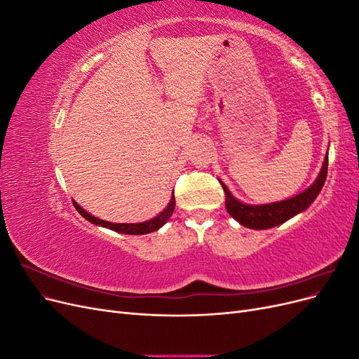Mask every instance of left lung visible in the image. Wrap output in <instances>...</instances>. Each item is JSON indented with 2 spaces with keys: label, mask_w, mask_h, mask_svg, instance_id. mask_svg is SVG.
<instances>
[{
  "label": "left lung",
  "mask_w": 359,
  "mask_h": 359,
  "mask_svg": "<svg viewBox=\"0 0 359 359\" xmlns=\"http://www.w3.org/2000/svg\"><path fill=\"white\" fill-rule=\"evenodd\" d=\"M327 173H328V156L323 160V166L320 169L319 177L307 190H304L302 193L297 194V196H293L290 199L265 203V205H247L240 202L232 196L229 189H227L220 181L226 194V210L238 223L245 227H250V229H257V231L269 229V227L285 223L289 219H292V217H295L304 210H307L313 203V201L318 198V194L320 193L325 180H327Z\"/></svg>",
  "instance_id": "1"
}]
</instances>
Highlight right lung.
<instances>
[{
	"instance_id": "1",
	"label": "right lung",
	"mask_w": 359,
	"mask_h": 359,
	"mask_svg": "<svg viewBox=\"0 0 359 359\" xmlns=\"http://www.w3.org/2000/svg\"><path fill=\"white\" fill-rule=\"evenodd\" d=\"M73 205H74L76 211H78V212L83 217V219L91 222L93 224L107 227V229L119 232V233H127V235H145V233H151V232H154V231H158L160 227L169 220V217L172 215L173 210H175V196L170 198V202H169V205L166 206V210H163L158 215L154 217V219H151V220H148V222H142V223H109V222H104V220L97 219V217L91 215L90 212H86V211L82 208V206H79L78 202L73 201Z\"/></svg>"
}]
</instances>
